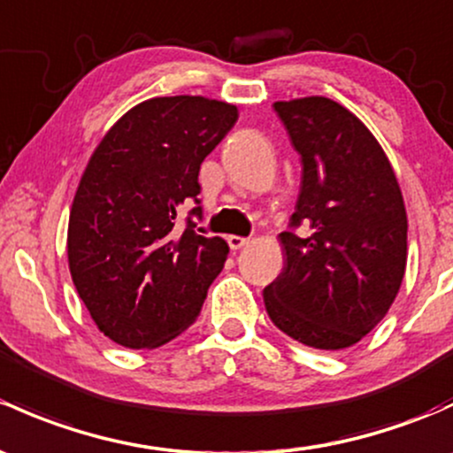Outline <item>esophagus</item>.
<instances>
[{"label":"esophagus","instance_id":"34e87169","mask_svg":"<svg viewBox=\"0 0 453 453\" xmlns=\"http://www.w3.org/2000/svg\"><path fill=\"white\" fill-rule=\"evenodd\" d=\"M247 242H250V239H245V236H236V234L227 236V245H230V250H234V251L242 250V247H245Z\"/></svg>","mask_w":453,"mask_h":453}]
</instances>
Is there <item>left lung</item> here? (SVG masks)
Listing matches in <instances>:
<instances>
[{
  "label": "left lung",
  "mask_w": 453,
  "mask_h": 453,
  "mask_svg": "<svg viewBox=\"0 0 453 453\" xmlns=\"http://www.w3.org/2000/svg\"><path fill=\"white\" fill-rule=\"evenodd\" d=\"M273 108L302 156V187L293 230L280 234L284 269L265 288V308L290 339L345 349L382 321L402 287V188L378 139L339 102L312 95Z\"/></svg>",
  "instance_id": "left-lung-1"
}]
</instances>
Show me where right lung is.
<instances>
[{"label": "right lung", "instance_id": "obj_1", "mask_svg": "<svg viewBox=\"0 0 453 453\" xmlns=\"http://www.w3.org/2000/svg\"><path fill=\"white\" fill-rule=\"evenodd\" d=\"M239 119L202 95L154 97L95 147L69 214L66 256L80 299L117 345L154 349L199 317L227 242L197 234L199 166ZM195 203L184 231L174 219Z\"/></svg>", "mask_w": 453, "mask_h": 453}]
</instances>
